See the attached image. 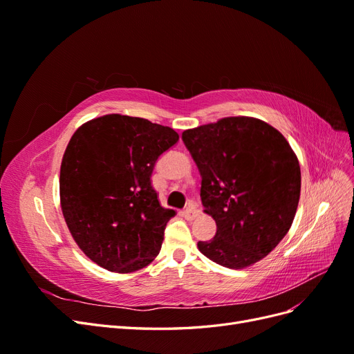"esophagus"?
Wrapping results in <instances>:
<instances>
[{"instance_id": "1", "label": "esophagus", "mask_w": 354, "mask_h": 354, "mask_svg": "<svg viewBox=\"0 0 354 354\" xmlns=\"http://www.w3.org/2000/svg\"><path fill=\"white\" fill-rule=\"evenodd\" d=\"M201 214V209L198 208V205H195V203H189V207L185 209V217L187 220H194L196 218Z\"/></svg>"}]
</instances>
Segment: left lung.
I'll list each match as a JSON object with an SVG mask.
<instances>
[{"label": "left lung", "mask_w": 354, "mask_h": 354, "mask_svg": "<svg viewBox=\"0 0 354 354\" xmlns=\"http://www.w3.org/2000/svg\"><path fill=\"white\" fill-rule=\"evenodd\" d=\"M181 138L202 177L203 211L216 236L199 251L227 269H245L273 251L294 221L301 171L286 138L267 122L229 116Z\"/></svg>", "instance_id": "1"}]
</instances>
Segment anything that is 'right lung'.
<instances>
[{"label":"right lung","instance_id":"1","mask_svg":"<svg viewBox=\"0 0 354 354\" xmlns=\"http://www.w3.org/2000/svg\"><path fill=\"white\" fill-rule=\"evenodd\" d=\"M177 142L173 128L120 113L73 133L60 167V205L91 261L131 273L155 260L176 211L160 207L151 177L158 158Z\"/></svg>","mask_w":354,"mask_h":354}]
</instances>
